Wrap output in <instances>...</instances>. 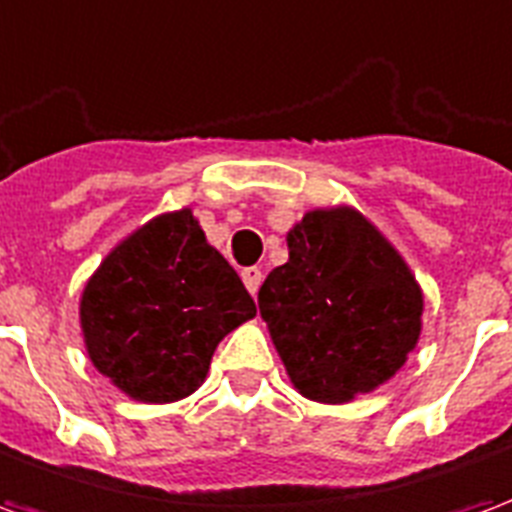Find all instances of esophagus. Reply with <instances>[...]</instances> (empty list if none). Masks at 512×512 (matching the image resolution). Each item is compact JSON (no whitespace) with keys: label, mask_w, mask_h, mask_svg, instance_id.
<instances>
[{"label":"esophagus","mask_w":512,"mask_h":512,"mask_svg":"<svg viewBox=\"0 0 512 512\" xmlns=\"http://www.w3.org/2000/svg\"><path fill=\"white\" fill-rule=\"evenodd\" d=\"M241 279H244L246 290H249V293L255 296L257 290H260V282H263V271H260L257 266H249V268H244V271H241Z\"/></svg>","instance_id":"esophagus-1"}]
</instances>
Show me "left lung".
Returning a JSON list of instances; mask_svg holds the SVG:
<instances>
[{"instance_id": "1", "label": "left lung", "mask_w": 512, "mask_h": 512, "mask_svg": "<svg viewBox=\"0 0 512 512\" xmlns=\"http://www.w3.org/2000/svg\"><path fill=\"white\" fill-rule=\"evenodd\" d=\"M288 249L257 304L290 381L321 403L373 392L422 329V293L403 257L354 208L310 211Z\"/></svg>"}]
</instances>
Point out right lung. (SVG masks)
I'll return each instance as SVG.
<instances>
[{"mask_svg":"<svg viewBox=\"0 0 512 512\" xmlns=\"http://www.w3.org/2000/svg\"><path fill=\"white\" fill-rule=\"evenodd\" d=\"M255 312L183 208L139 227L101 263L82 293V332L93 365L128 397L172 403L205 381L216 345Z\"/></svg>","mask_w":512,"mask_h":512,"instance_id":"obj_1","label":"right lung"}]
</instances>
